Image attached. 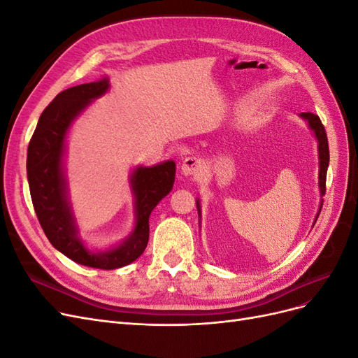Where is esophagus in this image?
<instances>
[{"instance_id": "1", "label": "esophagus", "mask_w": 358, "mask_h": 358, "mask_svg": "<svg viewBox=\"0 0 358 358\" xmlns=\"http://www.w3.org/2000/svg\"><path fill=\"white\" fill-rule=\"evenodd\" d=\"M182 171L187 176H197L203 171V161L197 157H188L182 162Z\"/></svg>"}]
</instances>
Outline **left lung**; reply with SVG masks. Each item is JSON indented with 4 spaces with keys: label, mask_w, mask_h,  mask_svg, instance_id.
<instances>
[{
    "label": "left lung",
    "mask_w": 358,
    "mask_h": 358,
    "mask_svg": "<svg viewBox=\"0 0 358 358\" xmlns=\"http://www.w3.org/2000/svg\"><path fill=\"white\" fill-rule=\"evenodd\" d=\"M301 117H305L309 122V127L313 129L317 138H318V152H320V188L321 194L324 196L326 194V179H327V167H329V161H330V152H329V140H327V133L326 128H324L321 119L318 115H313L310 112H303L300 113ZM197 208H200L197 203ZM321 212V208H320ZM320 213L317 215L318 220ZM317 222V221H315Z\"/></svg>",
    "instance_id": "1"
}]
</instances>
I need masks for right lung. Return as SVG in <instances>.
Here are the masks:
<instances>
[{
    "mask_svg": "<svg viewBox=\"0 0 358 358\" xmlns=\"http://www.w3.org/2000/svg\"><path fill=\"white\" fill-rule=\"evenodd\" d=\"M109 88V79L73 86L59 92L43 110L28 145L27 175L38 222L49 242L73 262L101 270H113L133 263L143 254L149 241V215L173 188L176 164L173 161L154 167H138L133 175L137 224L133 236L109 252L94 254L76 237L66 183L61 170L64 137L73 119L91 100Z\"/></svg>",
    "mask_w": 358,
    "mask_h": 358,
    "instance_id": "1",
    "label": "right lung"
}]
</instances>
